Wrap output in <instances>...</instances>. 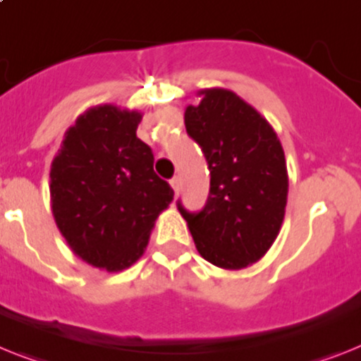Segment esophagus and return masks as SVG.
Segmentation results:
<instances>
[{"label":"esophagus","instance_id":"esophagus-1","mask_svg":"<svg viewBox=\"0 0 361 361\" xmlns=\"http://www.w3.org/2000/svg\"><path fill=\"white\" fill-rule=\"evenodd\" d=\"M171 185H172V189H174L176 196L180 195V190H181V180H180V178H172Z\"/></svg>","mask_w":361,"mask_h":361}]
</instances>
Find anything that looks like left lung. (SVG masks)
Returning a JSON list of instances; mask_svg holds the SVG:
<instances>
[{
	"instance_id": "1",
	"label": "left lung",
	"mask_w": 361,
	"mask_h": 361,
	"mask_svg": "<svg viewBox=\"0 0 361 361\" xmlns=\"http://www.w3.org/2000/svg\"><path fill=\"white\" fill-rule=\"evenodd\" d=\"M185 109V128L209 166V196L200 213L178 204L196 250L226 271L259 262L280 233L287 178L282 142L272 126L241 96L204 89Z\"/></svg>"
}]
</instances>
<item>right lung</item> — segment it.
<instances>
[{"label":"right lung","mask_w":361,"mask_h":361,"mask_svg":"<svg viewBox=\"0 0 361 361\" xmlns=\"http://www.w3.org/2000/svg\"><path fill=\"white\" fill-rule=\"evenodd\" d=\"M142 113L104 104L66 130L49 171L55 224L85 263L120 272L148 247L174 190L154 172V154L137 137Z\"/></svg>","instance_id":"1"}]
</instances>
